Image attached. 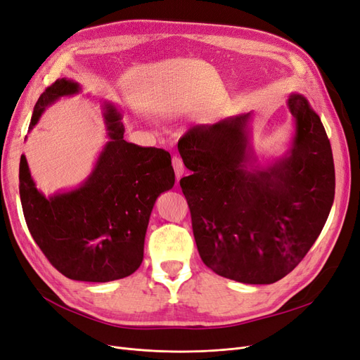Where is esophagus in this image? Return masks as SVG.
I'll return each mask as SVG.
<instances>
[{
  "label": "esophagus",
  "instance_id": "esophagus-1",
  "mask_svg": "<svg viewBox=\"0 0 360 360\" xmlns=\"http://www.w3.org/2000/svg\"><path fill=\"white\" fill-rule=\"evenodd\" d=\"M171 162H172V168H174L176 177H177V180H179V179L183 176V172H184V165H183L181 158H179V156H172Z\"/></svg>",
  "mask_w": 360,
  "mask_h": 360
}]
</instances>
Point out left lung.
<instances>
[{"mask_svg": "<svg viewBox=\"0 0 360 360\" xmlns=\"http://www.w3.org/2000/svg\"><path fill=\"white\" fill-rule=\"evenodd\" d=\"M288 108L292 149L267 168L254 165L251 113L196 125L179 140L181 160L193 171L180 186L196 247L223 278L252 285L282 279L309 252L333 207L334 160L319 115L297 93Z\"/></svg>", "mask_w": 360, "mask_h": 360, "instance_id": "obj_1", "label": "left lung"}]
</instances>
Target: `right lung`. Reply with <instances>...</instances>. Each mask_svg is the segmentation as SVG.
Returning a JSON list of instances; mask_svg holds the SVG:
<instances>
[{
  "label": "right lung",
  "mask_w": 360,
  "mask_h": 360,
  "mask_svg": "<svg viewBox=\"0 0 360 360\" xmlns=\"http://www.w3.org/2000/svg\"><path fill=\"white\" fill-rule=\"evenodd\" d=\"M79 91L72 79L51 84L38 98L30 130L57 98ZM103 110L110 140L78 189L46 198L35 188L25 155L20 158L19 192L27 229L47 260L74 281L109 282L134 273L143 262L155 200L176 181L167 150L125 141L121 113L110 103Z\"/></svg>",
  "instance_id": "right-lung-1"
}]
</instances>
